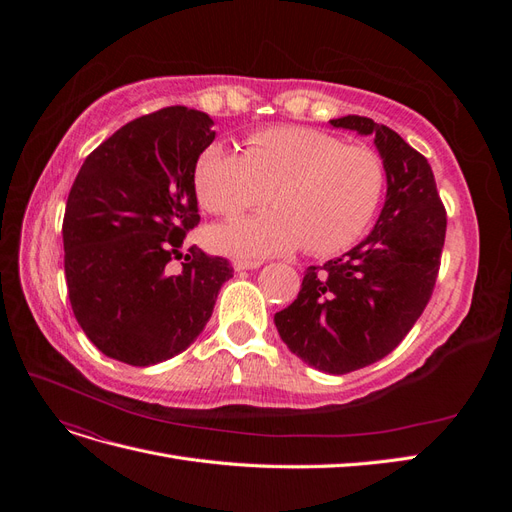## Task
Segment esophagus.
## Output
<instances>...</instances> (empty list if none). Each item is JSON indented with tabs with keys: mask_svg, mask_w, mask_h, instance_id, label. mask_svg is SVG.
Here are the masks:
<instances>
[{
	"mask_svg": "<svg viewBox=\"0 0 512 512\" xmlns=\"http://www.w3.org/2000/svg\"><path fill=\"white\" fill-rule=\"evenodd\" d=\"M260 265H262L260 260H235L232 262L235 271H250V269H258Z\"/></svg>",
	"mask_w": 512,
	"mask_h": 512,
	"instance_id": "1",
	"label": "esophagus"
}]
</instances>
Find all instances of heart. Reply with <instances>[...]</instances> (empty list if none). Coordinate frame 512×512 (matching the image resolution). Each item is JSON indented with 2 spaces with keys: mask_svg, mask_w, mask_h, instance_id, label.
Instances as JSON below:
<instances>
[{
  "mask_svg": "<svg viewBox=\"0 0 512 512\" xmlns=\"http://www.w3.org/2000/svg\"><path fill=\"white\" fill-rule=\"evenodd\" d=\"M384 164L359 143L303 126L265 128L245 138V151L209 145L196 162L200 205L215 215H235L275 203L273 209L215 226V250L265 258L303 247L335 254L361 239L384 192Z\"/></svg>",
  "mask_w": 512,
  "mask_h": 512,
  "instance_id": "heart-1",
  "label": "heart"
}]
</instances>
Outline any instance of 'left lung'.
<instances>
[{
  "instance_id": "8db88e82",
  "label": "left lung",
  "mask_w": 512,
  "mask_h": 512,
  "mask_svg": "<svg viewBox=\"0 0 512 512\" xmlns=\"http://www.w3.org/2000/svg\"><path fill=\"white\" fill-rule=\"evenodd\" d=\"M331 126L374 136L386 200L359 245L307 267L299 297L275 314V327L301 361L342 376L384 359L423 314L440 269L446 211L427 158L397 132L359 115Z\"/></svg>"
}]
</instances>
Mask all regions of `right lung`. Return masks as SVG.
Wrapping results in <instances>:
<instances>
[{"instance_id": "right-lung-1", "label": "right lung", "mask_w": 512, "mask_h": 512, "mask_svg": "<svg viewBox=\"0 0 512 512\" xmlns=\"http://www.w3.org/2000/svg\"><path fill=\"white\" fill-rule=\"evenodd\" d=\"M213 119L188 106L138 117L89 153L68 194L64 267L74 318L102 354L134 367L183 352L203 333L232 277L226 258L190 247L196 162Z\"/></svg>"}]
</instances>
